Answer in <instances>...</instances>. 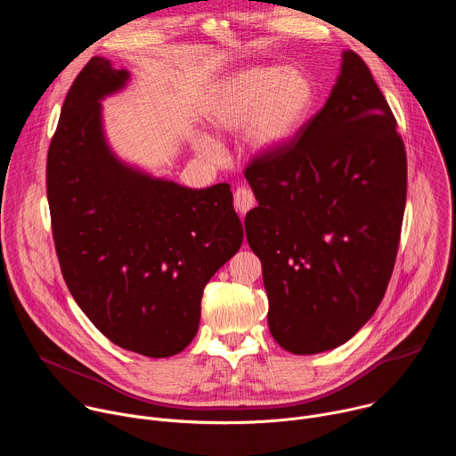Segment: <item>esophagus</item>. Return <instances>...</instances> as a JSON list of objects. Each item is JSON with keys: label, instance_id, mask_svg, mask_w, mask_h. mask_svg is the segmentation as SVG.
<instances>
[{"label": "esophagus", "instance_id": "esophagus-1", "mask_svg": "<svg viewBox=\"0 0 456 456\" xmlns=\"http://www.w3.org/2000/svg\"><path fill=\"white\" fill-rule=\"evenodd\" d=\"M254 206H256V199H254V194H252L250 189H247V187L236 189V192H234V209L240 215H245Z\"/></svg>", "mask_w": 456, "mask_h": 456}]
</instances>
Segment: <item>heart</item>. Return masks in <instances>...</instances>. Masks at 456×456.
Segmentation results:
<instances>
[{
    "label": "heart",
    "mask_w": 456,
    "mask_h": 456,
    "mask_svg": "<svg viewBox=\"0 0 456 456\" xmlns=\"http://www.w3.org/2000/svg\"><path fill=\"white\" fill-rule=\"evenodd\" d=\"M315 101L310 76L297 67H250L225 77L204 104V118L218 134H238L252 151L287 146L308 118ZM191 144L208 160L222 157L220 144L194 134Z\"/></svg>",
    "instance_id": "obj_1"
}]
</instances>
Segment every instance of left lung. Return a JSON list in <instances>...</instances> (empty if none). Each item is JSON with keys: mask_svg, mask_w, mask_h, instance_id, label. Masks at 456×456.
I'll list each match as a JSON object with an SVG mask.
<instances>
[{"mask_svg": "<svg viewBox=\"0 0 456 456\" xmlns=\"http://www.w3.org/2000/svg\"><path fill=\"white\" fill-rule=\"evenodd\" d=\"M406 176L397 120L366 62L345 50L324 106L245 169L257 200L245 234L281 348H338L373 315L395 265Z\"/></svg>", "mask_w": 456, "mask_h": 456, "instance_id": "left-lung-1", "label": "left lung"}]
</instances>
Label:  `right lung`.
<instances>
[{"instance_id": "right-lung-1", "label": "right lung", "mask_w": 456, "mask_h": 456, "mask_svg": "<svg viewBox=\"0 0 456 456\" xmlns=\"http://www.w3.org/2000/svg\"><path fill=\"white\" fill-rule=\"evenodd\" d=\"M127 70L94 57L61 108L46 192L64 281L113 345L171 357L199 332L202 294L238 252L243 227L229 183L191 189L120 160L102 104Z\"/></svg>"}]
</instances>
